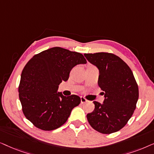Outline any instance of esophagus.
Here are the masks:
<instances>
[{
    "label": "esophagus",
    "mask_w": 154,
    "mask_h": 154,
    "mask_svg": "<svg viewBox=\"0 0 154 154\" xmlns=\"http://www.w3.org/2000/svg\"><path fill=\"white\" fill-rule=\"evenodd\" d=\"M88 102V100H86L85 97H81V104H84V103H86Z\"/></svg>",
    "instance_id": "1"
}]
</instances>
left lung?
<instances>
[{
    "instance_id": "obj_1",
    "label": "left lung",
    "mask_w": 154,
    "mask_h": 154,
    "mask_svg": "<svg viewBox=\"0 0 154 154\" xmlns=\"http://www.w3.org/2000/svg\"><path fill=\"white\" fill-rule=\"evenodd\" d=\"M100 71L98 85L104 91L103 104L94 101V109L88 113L91 127L102 134L122 129L133 114L139 98L138 85L128 65L109 52L84 54Z\"/></svg>"
}]
</instances>
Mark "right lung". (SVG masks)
<instances>
[{
    "mask_svg": "<svg viewBox=\"0 0 154 154\" xmlns=\"http://www.w3.org/2000/svg\"><path fill=\"white\" fill-rule=\"evenodd\" d=\"M83 54L54 47L35 54L25 65L19 85V97L25 117L39 129L50 131L66 123L78 95L64 96L59 85L69 79L75 66L86 64Z\"/></svg>",
    "mask_w": 154,
    "mask_h": 154,
    "instance_id": "1",
    "label": "right lung"
}]
</instances>
